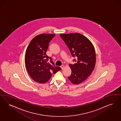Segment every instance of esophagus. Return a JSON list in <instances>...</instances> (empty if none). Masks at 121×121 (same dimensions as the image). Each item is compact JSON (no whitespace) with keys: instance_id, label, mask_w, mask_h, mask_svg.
Instances as JSON below:
<instances>
[{"instance_id":"obj_1","label":"esophagus","mask_w":121,"mask_h":121,"mask_svg":"<svg viewBox=\"0 0 121 121\" xmlns=\"http://www.w3.org/2000/svg\"><path fill=\"white\" fill-rule=\"evenodd\" d=\"M60 67H61V68L62 69H64V67H65V66L64 65H62L61 66H60Z\"/></svg>"}]
</instances>
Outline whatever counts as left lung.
<instances>
[{
    "instance_id": "obj_1",
    "label": "left lung",
    "mask_w": 121,
    "mask_h": 121,
    "mask_svg": "<svg viewBox=\"0 0 121 121\" xmlns=\"http://www.w3.org/2000/svg\"><path fill=\"white\" fill-rule=\"evenodd\" d=\"M60 36L69 48L76 63L69 64L72 73L68 78L75 85L81 84L94 70L96 64V53L92 42L79 33L61 34Z\"/></svg>"
}]
</instances>
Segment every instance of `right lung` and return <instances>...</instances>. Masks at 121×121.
<instances>
[{
    "mask_svg": "<svg viewBox=\"0 0 121 121\" xmlns=\"http://www.w3.org/2000/svg\"><path fill=\"white\" fill-rule=\"evenodd\" d=\"M55 35L54 34H41L32 39L26 50L25 64L27 72L36 82H47L52 74H55L61 69L55 66L51 57L46 55L48 44ZM51 59V64L48 62Z\"/></svg>",
    "mask_w": 121,
    "mask_h": 121,
    "instance_id": "obj_1",
    "label": "right lung"
}]
</instances>
